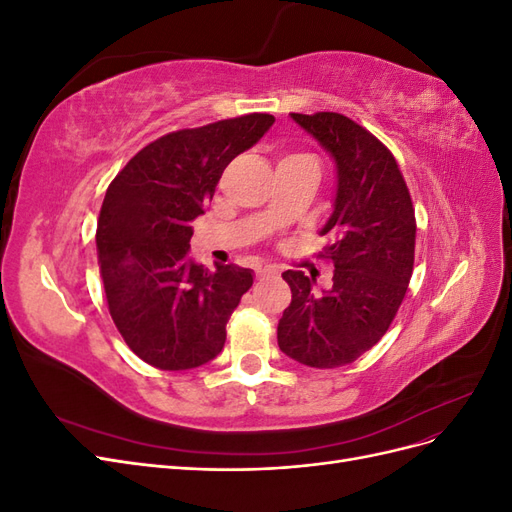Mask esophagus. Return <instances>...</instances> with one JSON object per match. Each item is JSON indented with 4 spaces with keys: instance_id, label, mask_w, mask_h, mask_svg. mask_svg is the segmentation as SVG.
Listing matches in <instances>:
<instances>
[{
    "instance_id": "1",
    "label": "esophagus",
    "mask_w": 512,
    "mask_h": 512,
    "mask_svg": "<svg viewBox=\"0 0 512 512\" xmlns=\"http://www.w3.org/2000/svg\"><path fill=\"white\" fill-rule=\"evenodd\" d=\"M277 273H280V271H277L275 267H269V265L256 269V277H258V280H267V277H275Z\"/></svg>"
}]
</instances>
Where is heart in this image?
<instances>
[{"mask_svg": "<svg viewBox=\"0 0 512 512\" xmlns=\"http://www.w3.org/2000/svg\"><path fill=\"white\" fill-rule=\"evenodd\" d=\"M286 158H307V156H286Z\"/></svg>", "mask_w": 512, "mask_h": 512, "instance_id": "b5f03b06", "label": "heart"}]
</instances>
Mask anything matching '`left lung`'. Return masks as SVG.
Segmentation results:
<instances>
[{"label":"left lung","instance_id":"left-lung-1","mask_svg":"<svg viewBox=\"0 0 512 512\" xmlns=\"http://www.w3.org/2000/svg\"><path fill=\"white\" fill-rule=\"evenodd\" d=\"M331 153L337 168L333 213L320 235L333 243V286L282 273L292 301L277 324L280 350L307 367L333 369L359 359L389 331L414 267L416 220L393 153L359 123L339 113H290Z\"/></svg>","mask_w":512,"mask_h":512}]
</instances>
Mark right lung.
Wrapping results in <instances>:
<instances>
[{
    "label": "right lung",
    "mask_w": 512,
    "mask_h": 512,
    "mask_svg": "<svg viewBox=\"0 0 512 512\" xmlns=\"http://www.w3.org/2000/svg\"><path fill=\"white\" fill-rule=\"evenodd\" d=\"M273 121L252 113L164 134L108 185L96 230L100 275L117 331L145 363L181 371L222 352L226 322L254 277L237 265H196L190 224L224 168Z\"/></svg>",
    "instance_id": "1"
}]
</instances>
